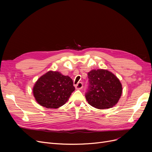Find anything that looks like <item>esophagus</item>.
I'll list each match as a JSON object with an SVG mask.
<instances>
[{
  "label": "esophagus",
  "instance_id": "1",
  "mask_svg": "<svg viewBox=\"0 0 152 152\" xmlns=\"http://www.w3.org/2000/svg\"><path fill=\"white\" fill-rule=\"evenodd\" d=\"M82 87H83V84H82V82H79V83L75 85L76 89H81Z\"/></svg>",
  "mask_w": 152,
  "mask_h": 152
}]
</instances>
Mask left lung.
<instances>
[{"mask_svg":"<svg viewBox=\"0 0 152 152\" xmlns=\"http://www.w3.org/2000/svg\"><path fill=\"white\" fill-rule=\"evenodd\" d=\"M89 87L86 98L92 107L98 109L113 107L118 102L122 93L120 80L113 73L98 69L88 74Z\"/></svg>","mask_w":152,"mask_h":152,"instance_id":"8db88e82","label":"left lung"}]
</instances>
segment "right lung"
Instances as JSON below:
<instances>
[{"label": "right lung", "mask_w": 152, "mask_h": 152, "mask_svg": "<svg viewBox=\"0 0 152 152\" xmlns=\"http://www.w3.org/2000/svg\"><path fill=\"white\" fill-rule=\"evenodd\" d=\"M75 91L72 79L59 72L49 71L41 76L33 88L39 104L47 108H58L65 104Z\"/></svg>", "instance_id": "obj_1"}]
</instances>
